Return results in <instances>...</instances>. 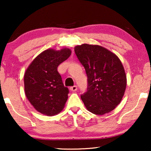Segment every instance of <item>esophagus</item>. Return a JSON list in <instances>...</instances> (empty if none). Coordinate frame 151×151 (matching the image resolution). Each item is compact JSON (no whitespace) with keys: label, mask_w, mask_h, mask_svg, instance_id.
Wrapping results in <instances>:
<instances>
[{"label":"esophagus","mask_w":151,"mask_h":151,"mask_svg":"<svg viewBox=\"0 0 151 151\" xmlns=\"http://www.w3.org/2000/svg\"><path fill=\"white\" fill-rule=\"evenodd\" d=\"M77 89H78V87H77V86H76V85L71 86V87H70V90L72 91H77Z\"/></svg>","instance_id":"34e87169"}]
</instances>
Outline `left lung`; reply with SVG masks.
<instances>
[{"mask_svg":"<svg viewBox=\"0 0 151 151\" xmlns=\"http://www.w3.org/2000/svg\"><path fill=\"white\" fill-rule=\"evenodd\" d=\"M74 51L87 75V91L81 96L84 106L95 115L112 111L120 103L127 87V76L120 60L97 45H77Z\"/></svg>","mask_w":151,"mask_h":151,"instance_id":"left-lung-1","label":"left lung"}]
</instances>
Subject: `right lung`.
I'll list each match as a JSON object with an SVG mask.
<instances>
[{"label": "right lung", "instance_id": "add662e5", "mask_svg": "<svg viewBox=\"0 0 151 151\" xmlns=\"http://www.w3.org/2000/svg\"><path fill=\"white\" fill-rule=\"evenodd\" d=\"M71 54L69 48L48 49L33 60L24 75V93L36 111L47 116L57 115L65 107L69 89L57 71Z\"/></svg>", "mask_w": 151, "mask_h": 151}]
</instances>
